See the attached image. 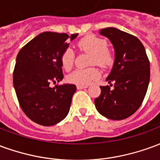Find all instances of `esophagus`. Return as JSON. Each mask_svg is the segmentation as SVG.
<instances>
[{"label":"esophagus","mask_w":160,"mask_h":160,"mask_svg":"<svg viewBox=\"0 0 160 160\" xmlns=\"http://www.w3.org/2000/svg\"><path fill=\"white\" fill-rule=\"evenodd\" d=\"M88 87V86H82V85H78L77 86V89L78 90H80V89H85V88H87Z\"/></svg>","instance_id":"1"}]
</instances>
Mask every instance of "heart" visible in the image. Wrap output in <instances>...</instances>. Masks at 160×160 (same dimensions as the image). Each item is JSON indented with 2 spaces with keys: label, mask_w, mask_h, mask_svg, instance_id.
Returning a JSON list of instances; mask_svg holds the SVG:
<instances>
[{
  "label": "heart",
  "mask_w": 160,
  "mask_h": 160,
  "mask_svg": "<svg viewBox=\"0 0 160 160\" xmlns=\"http://www.w3.org/2000/svg\"><path fill=\"white\" fill-rule=\"evenodd\" d=\"M77 47L80 51L91 54L90 65L97 64L102 68H107L113 62V55L107 49V42L104 39L95 36L82 38L77 42ZM74 62V54L72 49H66L60 56V62L65 70L72 68ZM100 76V71L95 67L88 68H77L67 76L69 83L87 86Z\"/></svg>",
  "instance_id": "b5f03b06"
}]
</instances>
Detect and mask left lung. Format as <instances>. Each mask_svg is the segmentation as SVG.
Returning a JSON list of instances; mask_svg holds the SVG:
<instances>
[{
  "mask_svg": "<svg viewBox=\"0 0 160 160\" xmlns=\"http://www.w3.org/2000/svg\"><path fill=\"white\" fill-rule=\"evenodd\" d=\"M100 34L111 40L116 55L106 79L110 86L100 87L101 93L94 103L104 117L122 120L134 114L143 102L150 80V62L136 37L113 27L102 29Z\"/></svg>",
  "mask_w": 160,
  "mask_h": 160,
  "instance_id": "1",
  "label": "left lung"
}]
</instances>
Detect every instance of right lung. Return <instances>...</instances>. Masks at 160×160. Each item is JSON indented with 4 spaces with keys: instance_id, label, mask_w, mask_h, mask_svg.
Returning <instances> with one entry per match:
<instances>
[{
    "instance_id": "right-lung-1",
    "label": "right lung",
    "mask_w": 160,
    "mask_h": 160,
    "mask_svg": "<svg viewBox=\"0 0 160 160\" xmlns=\"http://www.w3.org/2000/svg\"><path fill=\"white\" fill-rule=\"evenodd\" d=\"M78 33L45 32L19 50L13 70V87L24 113L42 126H52L66 118L76 87L49 84L62 80L60 56Z\"/></svg>"
}]
</instances>
